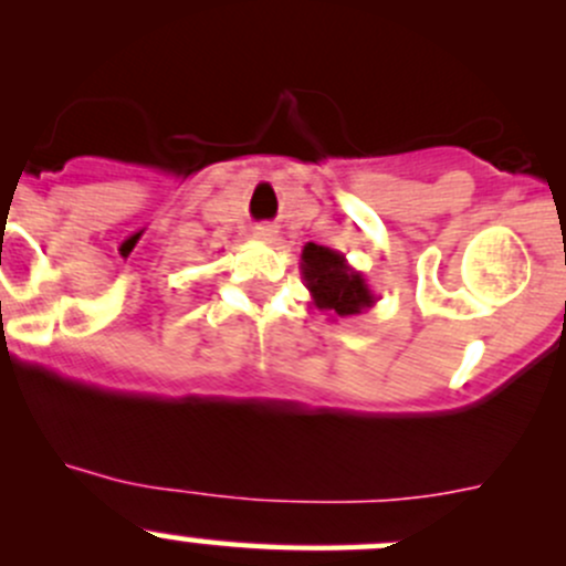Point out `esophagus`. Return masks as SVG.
<instances>
[{
  "label": "esophagus",
  "instance_id": "esophagus-1",
  "mask_svg": "<svg viewBox=\"0 0 566 566\" xmlns=\"http://www.w3.org/2000/svg\"><path fill=\"white\" fill-rule=\"evenodd\" d=\"M254 238H256V241H262V243H273L279 238V230L273 224H256L254 227Z\"/></svg>",
  "mask_w": 566,
  "mask_h": 566
}]
</instances>
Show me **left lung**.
I'll use <instances>...</instances> for the list:
<instances>
[{
    "label": "left lung",
    "instance_id": "left-lung-1",
    "mask_svg": "<svg viewBox=\"0 0 566 566\" xmlns=\"http://www.w3.org/2000/svg\"><path fill=\"white\" fill-rule=\"evenodd\" d=\"M301 276L312 295V304L328 319L356 317L378 304V295L369 287L361 271L347 262L342 251L306 243L301 251Z\"/></svg>",
    "mask_w": 566,
    "mask_h": 566
}]
</instances>
